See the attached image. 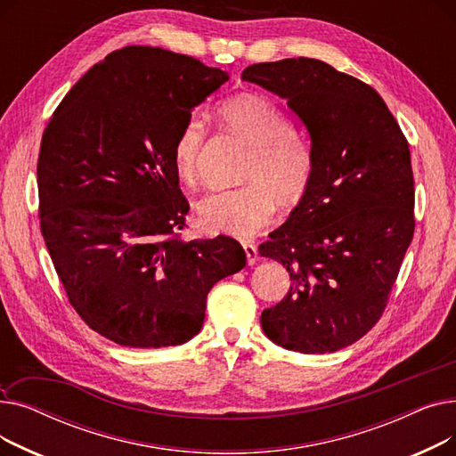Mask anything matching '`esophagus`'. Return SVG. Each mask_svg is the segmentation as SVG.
Instances as JSON below:
<instances>
[{"label":"esophagus","instance_id":"esophagus-1","mask_svg":"<svg viewBox=\"0 0 456 456\" xmlns=\"http://www.w3.org/2000/svg\"><path fill=\"white\" fill-rule=\"evenodd\" d=\"M242 248L246 251V256H248V265H255L256 258H258V249L253 242H242Z\"/></svg>","mask_w":456,"mask_h":456}]
</instances>
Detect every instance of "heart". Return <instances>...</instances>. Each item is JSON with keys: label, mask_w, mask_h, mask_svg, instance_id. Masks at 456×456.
<instances>
[{"label": "heart", "mask_w": 456, "mask_h": 456, "mask_svg": "<svg viewBox=\"0 0 456 456\" xmlns=\"http://www.w3.org/2000/svg\"><path fill=\"white\" fill-rule=\"evenodd\" d=\"M222 124L240 136L253 150L240 188L214 191L198 205L200 224L207 232L236 238L253 236L272 222L277 201L284 207L297 205L310 183V159L297 142L284 114L258 94H238L218 107ZM205 124L188 116L175 134L172 162L177 177L196 186L205 146Z\"/></svg>", "instance_id": "heart-1"}]
</instances>
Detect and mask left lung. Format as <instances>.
<instances>
[{
	"label": "left lung",
	"instance_id": "1",
	"mask_svg": "<svg viewBox=\"0 0 456 456\" xmlns=\"http://www.w3.org/2000/svg\"><path fill=\"white\" fill-rule=\"evenodd\" d=\"M242 79L286 100L310 136L306 194L258 248L292 281L262 330L290 351H338L385 313L412 242L409 142L377 90L323 61L258 62Z\"/></svg>",
	"mask_w": 456,
	"mask_h": 456
}]
</instances>
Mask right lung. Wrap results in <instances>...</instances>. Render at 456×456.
Returning <instances> with one entry per match:
<instances>
[{"mask_svg": "<svg viewBox=\"0 0 456 456\" xmlns=\"http://www.w3.org/2000/svg\"><path fill=\"white\" fill-rule=\"evenodd\" d=\"M229 74L160 47L94 64L42 134L40 231L68 301L102 337L167 347L201 330L207 294L246 266L231 236L183 240L188 201L172 146Z\"/></svg>", "mask_w": 456, "mask_h": 456, "instance_id": "right-lung-1", "label": "right lung"}]
</instances>
